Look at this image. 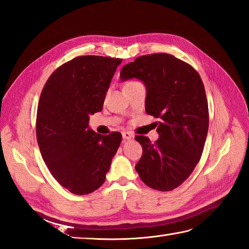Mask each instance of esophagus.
Masks as SVG:
<instances>
[{"label": "esophagus", "instance_id": "obj_1", "mask_svg": "<svg viewBox=\"0 0 249 249\" xmlns=\"http://www.w3.org/2000/svg\"><path fill=\"white\" fill-rule=\"evenodd\" d=\"M123 138L124 140H130V139L134 138V135L132 133H130V132H124L123 133Z\"/></svg>", "mask_w": 249, "mask_h": 249}]
</instances>
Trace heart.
I'll list each match as a JSON object with an SVG mask.
<instances>
[{
    "instance_id": "obj_1",
    "label": "heart",
    "mask_w": 249,
    "mask_h": 249,
    "mask_svg": "<svg viewBox=\"0 0 249 249\" xmlns=\"http://www.w3.org/2000/svg\"><path fill=\"white\" fill-rule=\"evenodd\" d=\"M130 83H133V82H130Z\"/></svg>"
}]
</instances>
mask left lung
Instances as JSON below:
<instances>
[{
    "instance_id": "8db88e82",
    "label": "left lung",
    "mask_w": 249,
    "mask_h": 249,
    "mask_svg": "<svg viewBox=\"0 0 249 249\" xmlns=\"http://www.w3.org/2000/svg\"><path fill=\"white\" fill-rule=\"evenodd\" d=\"M134 78L146 87V113L160 119L155 143L135 137L143 149L135 168L148 187L171 191L190 177L200 160L209 129L205 87L191 65L163 53L125 64L120 80Z\"/></svg>"
}]
</instances>
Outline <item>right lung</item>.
Returning a JSON list of instances; mask_svg holds the SVG:
<instances>
[{
    "label": "right lung",
    "instance_id": "obj_1",
    "mask_svg": "<svg viewBox=\"0 0 249 249\" xmlns=\"http://www.w3.org/2000/svg\"><path fill=\"white\" fill-rule=\"evenodd\" d=\"M122 59L80 56L57 69L40 95L36 137L43 161L57 182L73 194L104 184L123 136L100 135L89 115L100 112Z\"/></svg>",
    "mask_w": 249,
    "mask_h": 249
}]
</instances>
